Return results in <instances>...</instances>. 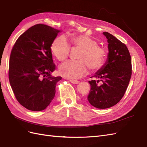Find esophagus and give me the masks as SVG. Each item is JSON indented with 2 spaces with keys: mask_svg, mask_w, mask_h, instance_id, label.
I'll return each mask as SVG.
<instances>
[{
  "mask_svg": "<svg viewBox=\"0 0 147 147\" xmlns=\"http://www.w3.org/2000/svg\"><path fill=\"white\" fill-rule=\"evenodd\" d=\"M69 82H71L72 83H74V84H77V83H78V81H77V80H70Z\"/></svg>",
  "mask_w": 147,
  "mask_h": 147,
  "instance_id": "34e87169",
  "label": "esophagus"
}]
</instances>
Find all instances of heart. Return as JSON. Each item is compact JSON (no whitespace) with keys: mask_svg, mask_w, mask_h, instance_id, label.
<instances>
[{"mask_svg":"<svg viewBox=\"0 0 147 147\" xmlns=\"http://www.w3.org/2000/svg\"><path fill=\"white\" fill-rule=\"evenodd\" d=\"M72 47L80 49L77 61H69L62 64L59 71L66 78L77 79L84 76L88 69L94 71L100 69L106 60V52L98 42L86 34H74L70 38ZM70 43L64 35L54 39L51 45L53 55L59 61H64L69 57Z\"/></svg>","mask_w":147,"mask_h":147,"instance_id":"heart-1","label":"heart"}]
</instances>
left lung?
<instances>
[{"label": "left lung", "mask_w": 147, "mask_h": 147, "mask_svg": "<svg viewBox=\"0 0 147 147\" xmlns=\"http://www.w3.org/2000/svg\"><path fill=\"white\" fill-rule=\"evenodd\" d=\"M108 42V61L91 78L87 99L98 109L116 105L124 96L132 75V61L126 45L108 32H103Z\"/></svg>", "instance_id": "1"}]
</instances>
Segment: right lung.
Wrapping results in <instances>:
<instances>
[{"instance_id":"add662e5","label":"right lung","mask_w":147,"mask_h":147,"mask_svg":"<svg viewBox=\"0 0 147 147\" xmlns=\"http://www.w3.org/2000/svg\"><path fill=\"white\" fill-rule=\"evenodd\" d=\"M60 30L43 24L31 26L16 41L11 51L9 78L15 96L25 108L40 111L54 99L61 77L55 70L51 45Z\"/></svg>"}]
</instances>
